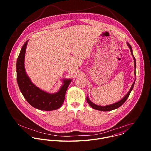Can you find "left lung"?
I'll return each mask as SVG.
<instances>
[{
    "mask_svg": "<svg viewBox=\"0 0 151 151\" xmlns=\"http://www.w3.org/2000/svg\"><path fill=\"white\" fill-rule=\"evenodd\" d=\"M127 45L129 46V49H130V51H131V55L133 57V59H134V66H135V68H136V62H135V59L132 54V48L131 47V45H129V43L127 42ZM135 80L133 83V84H132L131 88L129 89V91L127 92V93L119 101L114 103V104H111V105H106V106H99V105H95V104H93V102H92L88 96H87L86 97V101L88 102V104L89 105V106L93 109H96V110H101V111H110V110H114V109H117V108H119L120 106H121L126 101L127 99V98H129V94L131 92V91L133 89V87L134 86V83H135Z\"/></svg>",
    "mask_w": 151,
    "mask_h": 151,
    "instance_id": "1",
    "label": "left lung"
}]
</instances>
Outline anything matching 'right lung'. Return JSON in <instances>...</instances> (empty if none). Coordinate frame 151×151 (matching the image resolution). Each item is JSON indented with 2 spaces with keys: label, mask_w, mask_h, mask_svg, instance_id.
Here are the masks:
<instances>
[{
  "label": "right lung",
  "mask_w": 151,
  "mask_h": 151,
  "mask_svg": "<svg viewBox=\"0 0 151 151\" xmlns=\"http://www.w3.org/2000/svg\"><path fill=\"white\" fill-rule=\"evenodd\" d=\"M27 42L23 45L17 60V81L20 90L26 101L34 108L46 111L56 110L63 105L65 92L71 80H63L62 86L54 93L46 92L35 86L27 74L24 67Z\"/></svg>",
  "instance_id": "add662e5"
}]
</instances>
